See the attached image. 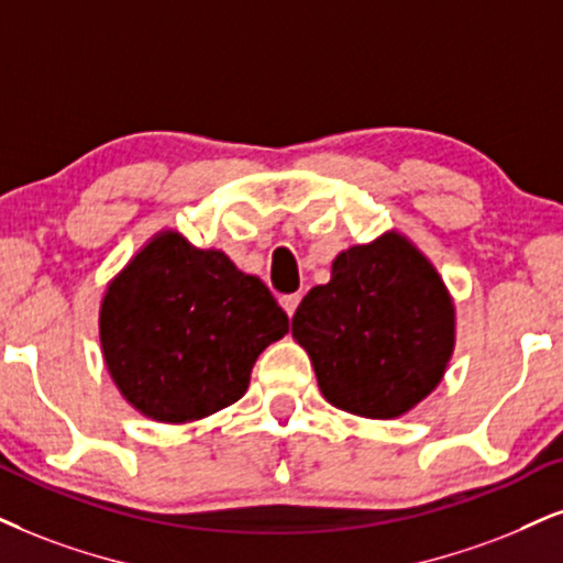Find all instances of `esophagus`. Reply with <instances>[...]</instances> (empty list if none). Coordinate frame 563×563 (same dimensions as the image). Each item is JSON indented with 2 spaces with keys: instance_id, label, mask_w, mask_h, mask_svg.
<instances>
[{
  "instance_id": "34e87169",
  "label": "esophagus",
  "mask_w": 563,
  "mask_h": 563,
  "mask_svg": "<svg viewBox=\"0 0 563 563\" xmlns=\"http://www.w3.org/2000/svg\"><path fill=\"white\" fill-rule=\"evenodd\" d=\"M297 305H300V295H284V297H282V308L287 310V316H289V318L295 316Z\"/></svg>"
}]
</instances>
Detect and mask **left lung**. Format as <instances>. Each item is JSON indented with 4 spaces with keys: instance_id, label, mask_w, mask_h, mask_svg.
Here are the masks:
<instances>
[{
    "instance_id": "obj_1",
    "label": "left lung",
    "mask_w": 563,
    "mask_h": 563,
    "mask_svg": "<svg viewBox=\"0 0 563 563\" xmlns=\"http://www.w3.org/2000/svg\"><path fill=\"white\" fill-rule=\"evenodd\" d=\"M292 336L331 405L388 420L439 386L454 350V302L412 242L388 232L336 255L302 297Z\"/></svg>"
}]
</instances>
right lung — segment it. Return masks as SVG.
Listing matches in <instances>:
<instances>
[{
	"instance_id": "add662e5",
	"label": "right lung",
	"mask_w": 563,
	"mask_h": 563,
	"mask_svg": "<svg viewBox=\"0 0 563 563\" xmlns=\"http://www.w3.org/2000/svg\"><path fill=\"white\" fill-rule=\"evenodd\" d=\"M99 325L122 397L158 422H190L247 391L255 360L289 318L221 250L162 232L109 284Z\"/></svg>"
}]
</instances>
